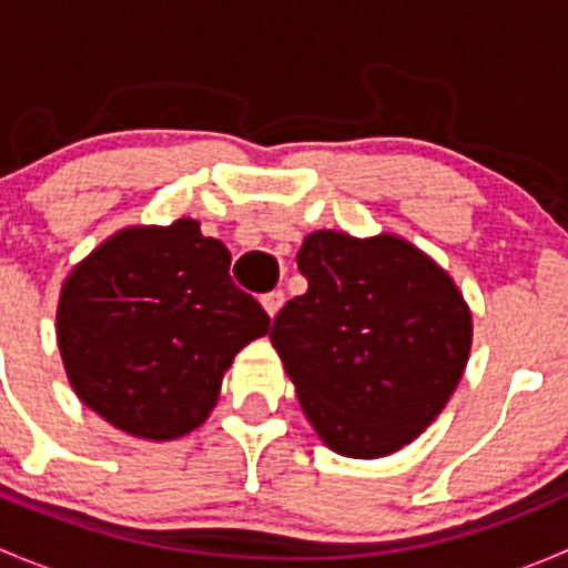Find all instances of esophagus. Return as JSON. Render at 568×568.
I'll return each mask as SVG.
<instances>
[{"instance_id":"esophagus-1","label":"esophagus","mask_w":568,"mask_h":568,"mask_svg":"<svg viewBox=\"0 0 568 568\" xmlns=\"http://www.w3.org/2000/svg\"><path fill=\"white\" fill-rule=\"evenodd\" d=\"M261 302H263V307H266L268 316L274 318V316H277L280 307H283L285 294H283V291H268V294H263V296H261Z\"/></svg>"}]
</instances>
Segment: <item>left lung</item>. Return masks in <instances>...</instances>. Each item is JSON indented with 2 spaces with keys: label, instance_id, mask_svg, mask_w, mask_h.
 I'll list each match as a JSON object with an SVG mask.
<instances>
[{
  "label": "left lung",
  "instance_id": "1",
  "mask_svg": "<svg viewBox=\"0 0 568 568\" xmlns=\"http://www.w3.org/2000/svg\"><path fill=\"white\" fill-rule=\"evenodd\" d=\"M307 291L274 316L277 348L332 450L376 459L426 432L459 385L473 321L454 280L395 236L311 233Z\"/></svg>",
  "mask_w": 568,
  "mask_h": 568
}]
</instances>
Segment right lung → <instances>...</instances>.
I'll return each mask as SVG.
<instances>
[{
	"label": "right lung",
	"instance_id": "1",
	"mask_svg": "<svg viewBox=\"0 0 568 568\" xmlns=\"http://www.w3.org/2000/svg\"><path fill=\"white\" fill-rule=\"evenodd\" d=\"M272 318L231 280V252L192 220L129 227L62 285L57 341L79 398L145 439H175L214 409L222 374Z\"/></svg>",
	"mask_w": 568,
	"mask_h": 568
}]
</instances>
